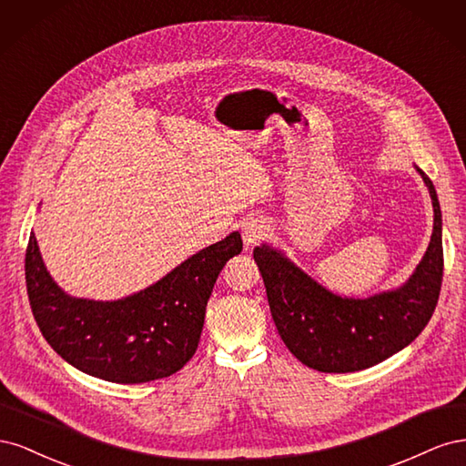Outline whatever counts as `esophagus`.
<instances>
[{
    "label": "esophagus",
    "instance_id": "34e87169",
    "mask_svg": "<svg viewBox=\"0 0 466 466\" xmlns=\"http://www.w3.org/2000/svg\"><path fill=\"white\" fill-rule=\"evenodd\" d=\"M241 231H243V243L247 248L258 245L262 238L268 237V225L260 219H247L241 225Z\"/></svg>",
    "mask_w": 466,
    "mask_h": 466
}]
</instances>
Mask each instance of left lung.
Segmentation results:
<instances>
[{
    "label": "left lung",
    "mask_w": 466,
    "mask_h": 466,
    "mask_svg": "<svg viewBox=\"0 0 466 466\" xmlns=\"http://www.w3.org/2000/svg\"><path fill=\"white\" fill-rule=\"evenodd\" d=\"M433 233L424 258L406 284L371 298H340L268 245L257 247L255 262L264 279L268 305L281 340L307 368L351 373L373 368L406 348L426 329L443 279L441 208L428 175Z\"/></svg>",
    "instance_id": "1"
}]
</instances>
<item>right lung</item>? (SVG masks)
<instances>
[{
    "instance_id": "add662e5",
    "label": "right lung",
    "mask_w": 466,
    "mask_h": 466,
    "mask_svg": "<svg viewBox=\"0 0 466 466\" xmlns=\"http://www.w3.org/2000/svg\"><path fill=\"white\" fill-rule=\"evenodd\" d=\"M241 250L243 238L235 231L153 286L124 299L95 301L58 288L31 233L26 293L42 336L67 363L110 383H147L177 373L194 356L211 289L225 262Z\"/></svg>"
}]
</instances>
